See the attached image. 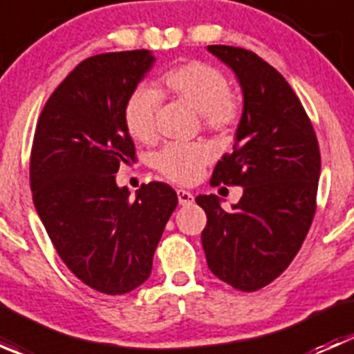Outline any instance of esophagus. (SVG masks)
I'll return each mask as SVG.
<instances>
[{
	"mask_svg": "<svg viewBox=\"0 0 354 354\" xmlns=\"http://www.w3.org/2000/svg\"><path fill=\"white\" fill-rule=\"evenodd\" d=\"M178 202H180V205H190L192 202H194V195L190 194L188 190H178Z\"/></svg>",
	"mask_w": 354,
	"mask_h": 354,
	"instance_id": "34e87169",
	"label": "esophagus"
}]
</instances>
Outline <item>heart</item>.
I'll return each instance as SVG.
<instances>
[{"label":"heart","instance_id":"heart-1","mask_svg":"<svg viewBox=\"0 0 354 354\" xmlns=\"http://www.w3.org/2000/svg\"><path fill=\"white\" fill-rule=\"evenodd\" d=\"M160 84L171 95L202 114L203 123L210 130H231L240 121V102L230 92V80L219 68L188 62L167 70L160 77ZM159 104L160 94L149 85H140L131 92L124 106V124L135 140L154 138ZM210 159L212 147L207 144H171L156 156V167L167 180L192 183Z\"/></svg>","mask_w":354,"mask_h":354}]
</instances>
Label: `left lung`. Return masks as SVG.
I'll return each instance as SVG.
<instances>
[{
	"label": "left lung",
	"mask_w": 354,
	"mask_h": 354,
	"mask_svg": "<svg viewBox=\"0 0 354 354\" xmlns=\"http://www.w3.org/2000/svg\"><path fill=\"white\" fill-rule=\"evenodd\" d=\"M234 71L243 113L233 152L223 156L212 185L243 187L233 212L216 195H198L207 226L202 246L216 277L257 291L286 270L315 216L320 151L312 121L283 75L252 51L207 46Z\"/></svg>",
	"instance_id": "left-lung-1"
}]
</instances>
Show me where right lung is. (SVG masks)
I'll return each instance as SVG.
<instances>
[{"label": "right lung", "mask_w": 354, "mask_h": 354, "mask_svg": "<svg viewBox=\"0 0 354 354\" xmlns=\"http://www.w3.org/2000/svg\"><path fill=\"white\" fill-rule=\"evenodd\" d=\"M154 62L147 49L87 58L53 92L35 127V210L68 269L104 295H124L149 279L178 205L169 185H142L130 200L114 176L120 164L135 160L124 106Z\"/></svg>", "instance_id": "1"}]
</instances>
